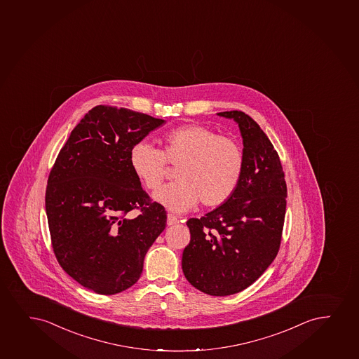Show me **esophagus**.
<instances>
[{"label": "esophagus", "instance_id": "1", "mask_svg": "<svg viewBox=\"0 0 359 359\" xmlns=\"http://www.w3.org/2000/svg\"><path fill=\"white\" fill-rule=\"evenodd\" d=\"M178 222L177 216H175L173 214H168V226H172Z\"/></svg>", "mask_w": 359, "mask_h": 359}]
</instances>
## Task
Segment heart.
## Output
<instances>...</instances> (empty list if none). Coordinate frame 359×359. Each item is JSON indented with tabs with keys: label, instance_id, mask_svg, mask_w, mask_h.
<instances>
[{
	"label": "heart",
	"instance_id": "heart-1",
	"mask_svg": "<svg viewBox=\"0 0 359 359\" xmlns=\"http://www.w3.org/2000/svg\"><path fill=\"white\" fill-rule=\"evenodd\" d=\"M135 176L149 189H158L168 172L176 171L177 182L163 187L154 200L173 212L193 209L199 201L206 208L227 203L236 193L244 171V153L239 144L203 125L172 128L163 137V149L138 142L130 150Z\"/></svg>",
	"mask_w": 359,
	"mask_h": 359
}]
</instances>
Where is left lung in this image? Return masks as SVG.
Here are the masks:
<instances>
[{
	"label": "left lung",
	"mask_w": 359,
	"mask_h": 359,
	"mask_svg": "<svg viewBox=\"0 0 359 359\" xmlns=\"http://www.w3.org/2000/svg\"><path fill=\"white\" fill-rule=\"evenodd\" d=\"M234 118L244 143V171L227 203L187 226L183 250L187 280L208 295L228 296L256 282L276 259L286 210L285 175L277 150L259 123L241 110L218 113Z\"/></svg>",
	"instance_id": "8db88e82"
}]
</instances>
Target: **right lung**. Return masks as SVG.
<instances>
[{
    "instance_id": "right-lung-1",
    "label": "right lung",
    "mask_w": 359,
    "mask_h": 359,
    "mask_svg": "<svg viewBox=\"0 0 359 359\" xmlns=\"http://www.w3.org/2000/svg\"><path fill=\"white\" fill-rule=\"evenodd\" d=\"M165 123L126 108L97 105L65 142L50 170L46 214L55 259L79 284L100 295L141 277L147 251L166 227L130 163V150ZM140 215L128 219V212Z\"/></svg>"
}]
</instances>
